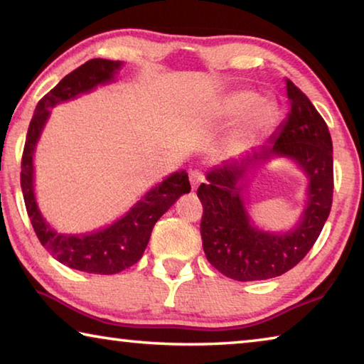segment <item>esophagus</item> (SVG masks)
Instances as JSON below:
<instances>
[{"mask_svg": "<svg viewBox=\"0 0 364 364\" xmlns=\"http://www.w3.org/2000/svg\"><path fill=\"white\" fill-rule=\"evenodd\" d=\"M189 183H191V188H193V191H196L197 188H199V184L204 183V175H202L199 170H191L189 171Z\"/></svg>", "mask_w": 364, "mask_h": 364, "instance_id": "34e87169", "label": "esophagus"}]
</instances>
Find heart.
Segmentation results:
<instances>
[{"instance_id": "heart-1", "label": "heart", "mask_w": 364, "mask_h": 364, "mask_svg": "<svg viewBox=\"0 0 364 364\" xmlns=\"http://www.w3.org/2000/svg\"><path fill=\"white\" fill-rule=\"evenodd\" d=\"M226 138V144L231 149L250 143L258 133L263 132L274 119V106L269 101L258 100L257 93L249 90L231 91L221 101L220 115L225 119L241 115Z\"/></svg>"}]
</instances>
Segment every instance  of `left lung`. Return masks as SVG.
Masks as SVG:
<instances>
[{
	"mask_svg": "<svg viewBox=\"0 0 364 364\" xmlns=\"http://www.w3.org/2000/svg\"><path fill=\"white\" fill-rule=\"evenodd\" d=\"M287 119L268 143L207 171L197 189L204 205L200 223L207 260L236 281L276 278L294 268L313 247L329 217L334 191L332 139L328 125L310 100L286 78ZM273 158H284L307 176L306 205L287 232L255 225L248 212L250 171Z\"/></svg>",
	"mask_w": 364,
	"mask_h": 364,
	"instance_id": "obj_1",
	"label": "left lung"
}]
</instances>
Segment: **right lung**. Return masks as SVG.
Here are the masks:
<instances>
[{"mask_svg": "<svg viewBox=\"0 0 364 364\" xmlns=\"http://www.w3.org/2000/svg\"><path fill=\"white\" fill-rule=\"evenodd\" d=\"M122 60L91 59L65 75L36 104L28 125L22 156L21 186L32 226L49 254L72 269L93 274H115L133 267L147 247L157 220L191 191L186 170L173 171L139 197L130 210L110 225L90 232H59L41 213L35 194V151L51 110L78 96L91 93L97 86L115 82Z\"/></svg>", "mask_w": 364, "mask_h": 364, "instance_id": "right-lung-1", "label": "right lung"}]
</instances>
